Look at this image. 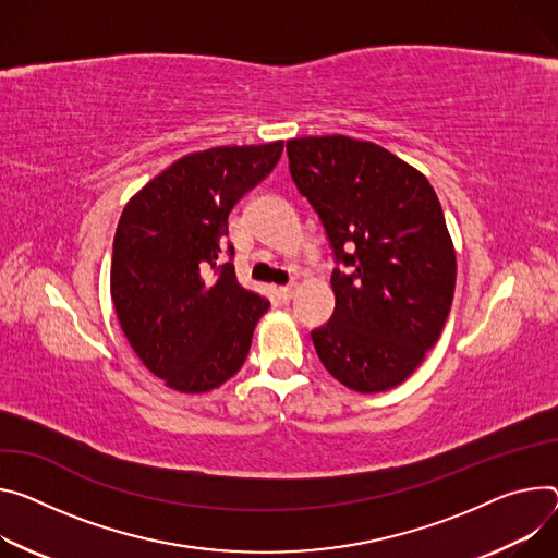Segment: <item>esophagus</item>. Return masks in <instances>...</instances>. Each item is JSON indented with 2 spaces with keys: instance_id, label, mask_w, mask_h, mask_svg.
Returning a JSON list of instances; mask_svg holds the SVG:
<instances>
[{
  "instance_id": "esophagus-1",
  "label": "esophagus",
  "mask_w": 558,
  "mask_h": 558,
  "mask_svg": "<svg viewBox=\"0 0 558 558\" xmlns=\"http://www.w3.org/2000/svg\"><path fill=\"white\" fill-rule=\"evenodd\" d=\"M293 293H295V284H287V287L278 289V295H280L282 302H289L293 298Z\"/></svg>"
}]
</instances>
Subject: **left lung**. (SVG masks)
Masks as SVG:
<instances>
[{"label": "left lung", "mask_w": 558, "mask_h": 558, "mask_svg": "<svg viewBox=\"0 0 558 558\" xmlns=\"http://www.w3.org/2000/svg\"><path fill=\"white\" fill-rule=\"evenodd\" d=\"M289 171L318 214L333 258L331 320L312 331L325 369L374 393L408 380L436 344L456 253L429 180L387 148L347 135L293 137Z\"/></svg>", "instance_id": "1"}]
</instances>
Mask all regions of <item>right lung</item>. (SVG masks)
<instances>
[{
  "label": "right lung",
  "instance_id": "1",
  "mask_svg": "<svg viewBox=\"0 0 558 558\" xmlns=\"http://www.w3.org/2000/svg\"><path fill=\"white\" fill-rule=\"evenodd\" d=\"M282 146L278 140L189 154L122 211L111 260L116 314L144 367L175 391H211L238 374L269 310L220 258L233 205L271 173ZM227 253L233 258L231 244Z\"/></svg>",
  "mask_w": 558,
  "mask_h": 558
}]
</instances>
